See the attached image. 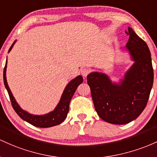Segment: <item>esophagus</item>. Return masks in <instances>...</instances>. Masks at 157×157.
<instances>
[{
	"instance_id": "34e87169",
	"label": "esophagus",
	"mask_w": 157,
	"mask_h": 157,
	"mask_svg": "<svg viewBox=\"0 0 157 157\" xmlns=\"http://www.w3.org/2000/svg\"><path fill=\"white\" fill-rule=\"evenodd\" d=\"M80 73H81V74H82V75L84 77V78H86V77H87V75L90 73V70L88 69V68L84 67V68H82V69H81Z\"/></svg>"
}]
</instances>
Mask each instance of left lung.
Listing matches in <instances>:
<instances>
[{
    "label": "left lung",
    "instance_id": "1",
    "mask_svg": "<svg viewBox=\"0 0 157 157\" xmlns=\"http://www.w3.org/2000/svg\"><path fill=\"white\" fill-rule=\"evenodd\" d=\"M126 47L135 61L121 84H112L107 75L92 73L87 84L98 117L114 124H124L136 119L147 105L154 82L151 55L147 44L128 27Z\"/></svg>",
    "mask_w": 157,
    "mask_h": 157
}]
</instances>
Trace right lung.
I'll return each mask as SVG.
<instances>
[{"mask_svg":"<svg viewBox=\"0 0 157 157\" xmlns=\"http://www.w3.org/2000/svg\"><path fill=\"white\" fill-rule=\"evenodd\" d=\"M15 42V41L13 42L11 47L9 50V52L11 50ZM6 64H5L4 69H3V82H4L6 89L7 90L12 107H13V109L16 112L17 115L21 118L22 119L27 121L29 124H33V126L38 127V128H50V127H53L61 124V122H63L65 120L67 116L68 111H69L70 100L73 97L74 93L76 90L78 86L83 82V78H82V75H78L76 78H74L65 87L64 93H63L62 96H61V100H60V102L53 111L48 114H46V115L35 116L28 113L23 110L17 104L15 98L12 96L10 87H9L7 82H6Z\"/></svg>","mask_w":157,"mask_h":157,"instance_id":"1","label":"right lung"}]
</instances>
